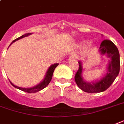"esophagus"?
<instances>
[{
	"instance_id": "obj_1",
	"label": "esophagus",
	"mask_w": 124,
	"mask_h": 124,
	"mask_svg": "<svg viewBox=\"0 0 124 124\" xmlns=\"http://www.w3.org/2000/svg\"><path fill=\"white\" fill-rule=\"evenodd\" d=\"M76 59H77V57L75 55H71L69 57V60L70 61H73V60H75Z\"/></svg>"
}]
</instances>
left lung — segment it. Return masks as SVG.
<instances>
[{
  "mask_svg": "<svg viewBox=\"0 0 124 124\" xmlns=\"http://www.w3.org/2000/svg\"><path fill=\"white\" fill-rule=\"evenodd\" d=\"M98 51L101 55H106L109 58L106 65V73L100 79L93 82L85 81L83 77V62L78 61L79 68L76 73L75 80L78 87L86 93H96L106 91L112 84L120 72V53L112 41L104 39L100 44Z\"/></svg>",
  "mask_w": 124,
  "mask_h": 124,
  "instance_id": "obj_1",
  "label": "left lung"
}]
</instances>
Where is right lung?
<instances>
[{"label": "right lung", "mask_w": 124, "mask_h": 124, "mask_svg": "<svg viewBox=\"0 0 124 124\" xmlns=\"http://www.w3.org/2000/svg\"><path fill=\"white\" fill-rule=\"evenodd\" d=\"M31 33H26V34H24V35L22 36L21 37H20V38H18L14 39V41L10 43V45H11L12 43H14V41H17V40H18V39H20L23 38H24V37L30 36V35H31ZM58 65H59V63H54L53 65H51L48 68L47 72H46V75H45V77H44L43 81H41L40 83H39L38 85L34 86H33V87H30V88H22V87H19V86H17L14 85V84L12 83L10 81V83L12 84V85L14 87L18 88V89H20V90H21V91H24V92H26V93H37V92L40 91L41 90L43 89L44 88H46V86L49 84V83H50V81H51V78H52V76H53V72H54V70H55V69L56 68V67Z\"/></svg>", "instance_id": "obj_1"}]
</instances>
